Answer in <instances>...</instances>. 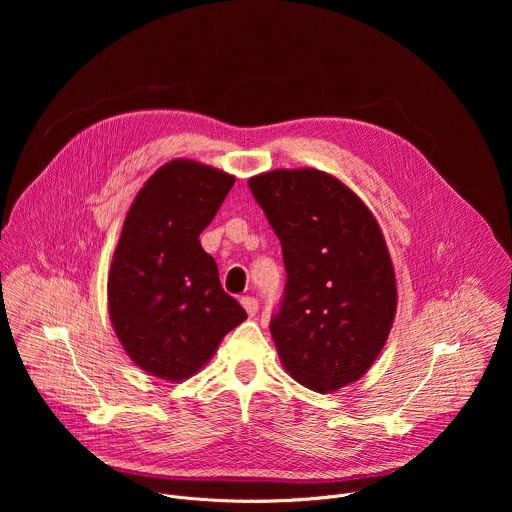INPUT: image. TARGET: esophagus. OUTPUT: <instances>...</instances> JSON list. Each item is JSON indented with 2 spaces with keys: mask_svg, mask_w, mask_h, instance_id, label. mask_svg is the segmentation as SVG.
<instances>
[{
  "mask_svg": "<svg viewBox=\"0 0 512 512\" xmlns=\"http://www.w3.org/2000/svg\"><path fill=\"white\" fill-rule=\"evenodd\" d=\"M241 306L245 308V312L253 318L255 314H257V310H259V302L255 300V298H241Z\"/></svg>",
  "mask_w": 512,
  "mask_h": 512,
  "instance_id": "obj_1",
  "label": "esophagus"
}]
</instances>
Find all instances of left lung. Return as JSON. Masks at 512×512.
Instances as JSON below:
<instances>
[{"label":"left lung","instance_id":"left-lung-1","mask_svg":"<svg viewBox=\"0 0 512 512\" xmlns=\"http://www.w3.org/2000/svg\"><path fill=\"white\" fill-rule=\"evenodd\" d=\"M249 188L287 271L269 326L283 369L316 393L338 391L373 367L395 320L383 231L369 206L322 170H271L249 178Z\"/></svg>","mask_w":512,"mask_h":512}]
</instances>
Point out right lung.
Listing matches in <instances>:
<instances>
[{
    "label": "right lung",
    "mask_w": 512,
    "mask_h": 512,
    "mask_svg": "<svg viewBox=\"0 0 512 512\" xmlns=\"http://www.w3.org/2000/svg\"><path fill=\"white\" fill-rule=\"evenodd\" d=\"M233 184L223 170L172 160L127 210L109 269V318L127 356L152 377L190 379L247 318L198 241Z\"/></svg>",
    "instance_id": "obj_1"
}]
</instances>
